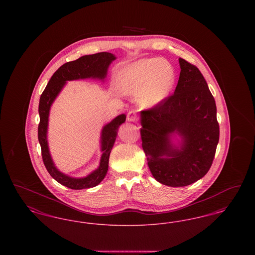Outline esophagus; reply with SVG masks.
<instances>
[{
	"instance_id": "1",
	"label": "esophagus",
	"mask_w": 255,
	"mask_h": 255,
	"mask_svg": "<svg viewBox=\"0 0 255 255\" xmlns=\"http://www.w3.org/2000/svg\"><path fill=\"white\" fill-rule=\"evenodd\" d=\"M127 121L130 122H137V116L133 111H130L127 115Z\"/></svg>"
}]
</instances>
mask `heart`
I'll use <instances>...</instances> for the list:
<instances>
[{"label": "heart", "mask_w": 255, "mask_h": 255, "mask_svg": "<svg viewBox=\"0 0 255 255\" xmlns=\"http://www.w3.org/2000/svg\"><path fill=\"white\" fill-rule=\"evenodd\" d=\"M175 80L173 67L160 57L140 59L123 67L117 79L122 94L137 96L138 104L146 109L163 103L171 95Z\"/></svg>", "instance_id": "obj_1"}]
</instances>
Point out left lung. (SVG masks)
Listing matches in <instances>:
<instances>
[{
    "instance_id": "1",
    "label": "left lung",
    "mask_w": 255,
    "mask_h": 255,
    "mask_svg": "<svg viewBox=\"0 0 255 255\" xmlns=\"http://www.w3.org/2000/svg\"><path fill=\"white\" fill-rule=\"evenodd\" d=\"M181 73L172 96L140 112V134L148 166L156 181L172 187L202 179L219 142L214 97L194 65L179 58Z\"/></svg>"
}]
</instances>
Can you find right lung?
<instances>
[{
	"label": "right lung",
	"instance_id": "1",
	"mask_svg": "<svg viewBox=\"0 0 255 255\" xmlns=\"http://www.w3.org/2000/svg\"><path fill=\"white\" fill-rule=\"evenodd\" d=\"M117 57L110 52H99L84 55L76 60L65 63L53 73L39 101L40 123L38 126V140L41 145L42 158L49 175L61 184L75 190L97 186L105 178L109 167L110 153L115 144L120 126L126 121V115L122 114L103 126L100 135L101 157L97 168L85 177L73 178L58 169L51 158L48 142L49 111L68 81L78 79H97L104 81L111 63Z\"/></svg>",
	"mask_w": 255,
	"mask_h": 255
}]
</instances>
